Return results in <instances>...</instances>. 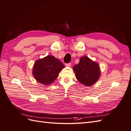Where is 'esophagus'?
Masks as SVG:
<instances>
[{"mask_svg":"<svg viewBox=\"0 0 131 131\" xmlns=\"http://www.w3.org/2000/svg\"><path fill=\"white\" fill-rule=\"evenodd\" d=\"M66 66L67 67H70L71 66V63H66Z\"/></svg>","mask_w":131,"mask_h":131,"instance_id":"esophagus-1","label":"esophagus"}]
</instances>
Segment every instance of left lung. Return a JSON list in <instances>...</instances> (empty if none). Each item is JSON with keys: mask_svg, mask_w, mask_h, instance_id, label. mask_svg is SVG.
I'll use <instances>...</instances> for the list:
<instances>
[{"mask_svg": "<svg viewBox=\"0 0 131 131\" xmlns=\"http://www.w3.org/2000/svg\"><path fill=\"white\" fill-rule=\"evenodd\" d=\"M73 70L77 80L87 86L94 84L100 77L98 64L86 56L81 57L78 64L74 66Z\"/></svg>", "mask_w": 131, "mask_h": 131, "instance_id": "left-lung-1", "label": "left lung"}]
</instances>
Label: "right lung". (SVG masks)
Instances as JSON below:
<instances>
[{
	"instance_id": "obj_1",
	"label": "right lung",
	"mask_w": 131,
	"mask_h": 131,
	"mask_svg": "<svg viewBox=\"0 0 131 131\" xmlns=\"http://www.w3.org/2000/svg\"><path fill=\"white\" fill-rule=\"evenodd\" d=\"M64 67L63 63L53 56H47L35 62L33 74L36 80L42 84L53 82Z\"/></svg>"
}]
</instances>
